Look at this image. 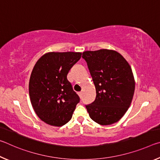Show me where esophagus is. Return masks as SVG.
Listing matches in <instances>:
<instances>
[{
	"instance_id": "obj_1",
	"label": "esophagus",
	"mask_w": 160,
	"mask_h": 160,
	"mask_svg": "<svg viewBox=\"0 0 160 160\" xmlns=\"http://www.w3.org/2000/svg\"><path fill=\"white\" fill-rule=\"evenodd\" d=\"M78 95H79V97L81 98V97H82V92H78Z\"/></svg>"
}]
</instances>
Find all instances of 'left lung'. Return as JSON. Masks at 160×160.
<instances>
[{
    "instance_id": "8db88e82",
    "label": "left lung",
    "mask_w": 160,
    "mask_h": 160,
    "mask_svg": "<svg viewBox=\"0 0 160 160\" xmlns=\"http://www.w3.org/2000/svg\"><path fill=\"white\" fill-rule=\"evenodd\" d=\"M82 58L88 63L96 88V99L86 105L90 117L108 126L118 122L128 111L135 92L131 67L114 50L86 51Z\"/></svg>"
}]
</instances>
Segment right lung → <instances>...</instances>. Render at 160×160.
<instances>
[{"label": "right lung", "instance_id": "obj_1", "mask_svg": "<svg viewBox=\"0 0 160 160\" xmlns=\"http://www.w3.org/2000/svg\"><path fill=\"white\" fill-rule=\"evenodd\" d=\"M81 55L71 51L48 52L34 65L29 78V97L35 113L48 125L67 123L80 102L67 75Z\"/></svg>", "mask_w": 160, "mask_h": 160}]
</instances>
